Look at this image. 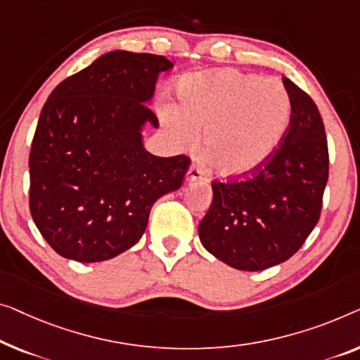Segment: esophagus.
I'll return each instance as SVG.
<instances>
[{"instance_id":"34e87169","label":"esophagus","mask_w":360,"mask_h":360,"mask_svg":"<svg viewBox=\"0 0 360 360\" xmlns=\"http://www.w3.org/2000/svg\"><path fill=\"white\" fill-rule=\"evenodd\" d=\"M186 179L192 182V181H200V179H205V171H203L202 168H198L197 165H192L189 171H187V176Z\"/></svg>"}]
</instances>
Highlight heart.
Masks as SVG:
<instances>
[{
  "mask_svg": "<svg viewBox=\"0 0 360 360\" xmlns=\"http://www.w3.org/2000/svg\"><path fill=\"white\" fill-rule=\"evenodd\" d=\"M181 110L165 106L162 117L179 141L205 127L203 152L221 176L244 178L273 157L291 120V98L280 80L238 69L197 72L181 80Z\"/></svg>",
  "mask_w": 360,
  "mask_h": 360,
  "instance_id": "heart-1",
  "label": "heart"
}]
</instances>
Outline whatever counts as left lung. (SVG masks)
<instances>
[{
  "instance_id": "obj_1",
  "label": "left lung",
  "mask_w": 360,
  "mask_h": 360,
  "mask_svg": "<svg viewBox=\"0 0 360 360\" xmlns=\"http://www.w3.org/2000/svg\"><path fill=\"white\" fill-rule=\"evenodd\" d=\"M291 120L273 157L244 178L212 181L213 202L198 224L210 254L245 271L281 264L302 248L320 219L328 181V142L317 105L283 77Z\"/></svg>"
}]
</instances>
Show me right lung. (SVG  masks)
I'll list each match as a JSON object with an SVG mask.
<instances>
[{"label": "right lung", "instance_id": "right-lung-1", "mask_svg": "<svg viewBox=\"0 0 360 360\" xmlns=\"http://www.w3.org/2000/svg\"><path fill=\"white\" fill-rule=\"evenodd\" d=\"M168 58L110 51L64 79L43 105L30 147V214L51 249L92 264L142 238L157 198L178 191L187 155L162 158L142 146L158 117L152 98Z\"/></svg>", "mask_w": 360, "mask_h": 360}]
</instances>
